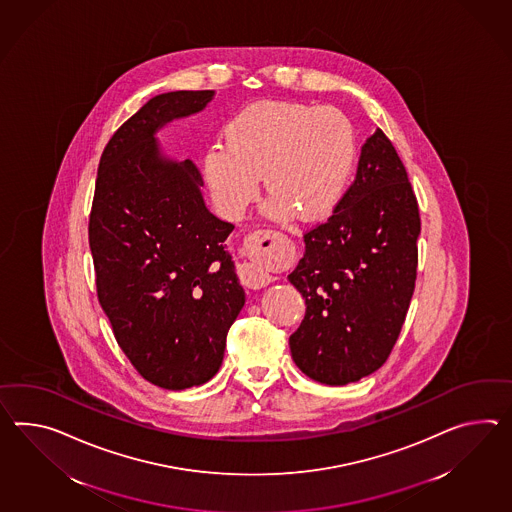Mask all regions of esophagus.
Wrapping results in <instances>:
<instances>
[{
	"instance_id": "esophagus-1",
	"label": "esophagus",
	"mask_w": 512,
	"mask_h": 512,
	"mask_svg": "<svg viewBox=\"0 0 512 512\" xmlns=\"http://www.w3.org/2000/svg\"><path fill=\"white\" fill-rule=\"evenodd\" d=\"M270 238V231L262 229V231H255L250 235V250L251 255L257 253V250L261 248L262 242ZM274 275L268 274L261 270L255 262H246L240 266V281L250 288H262L268 287L272 281H274Z\"/></svg>"
}]
</instances>
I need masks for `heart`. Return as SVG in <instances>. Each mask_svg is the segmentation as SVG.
Listing matches in <instances>:
<instances>
[{
  "label": "heart",
  "instance_id": "heart-1",
  "mask_svg": "<svg viewBox=\"0 0 512 512\" xmlns=\"http://www.w3.org/2000/svg\"><path fill=\"white\" fill-rule=\"evenodd\" d=\"M357 159L346 114L296 101H255L224 127L203 172L216 207L237 220L259 194V177L275 218L320 220L342 200Z\"/></svg>",
  "mask_w": 512,
  "mask_h": 512
}]
</instances>
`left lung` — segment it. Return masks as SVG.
I'll list each match as a JSON object with an SVG mask.
<instances>
[{
  "label": "left lung",
  "mask_w": 512,
  "mask_h": 512,
  "mask_svg": "<svg viewBox=\"0 0 512 512\" xmlns=\"http://www.w3.org/2000/svg\"><path fill=\"white\" fill-rule=\"evenodd\" d=\"M420 211L398 151L377 129L333 214L309 229L288 275L307 311L292 359L324 385H348L387 362L411 305Z\"/></svg>",
  "instance_id": "obj_1"
}]
</instances>
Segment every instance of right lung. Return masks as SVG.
Masks as SVG:
<instances>
[{
  "mask_svg": "<svg viewBox=\"0 0 512 512\" xmlns=\"http://www.w3.org/2000/svg\"><path fill=\"white\" fill-rule=\"evenodd\" d=\"M212 90L151 98L101 153L88 244L101 309L125 357L166 390L198 387L222 366L244 288L225 238L235 225L205 207L198 166L161 157L155 133L198 113Z\"/></svg>",
  "mask_w": 512,
  "mask_h": 512,
  "instance_id": "add662e5",
  "label": "right lung"
}]
</instances>
